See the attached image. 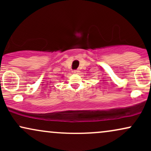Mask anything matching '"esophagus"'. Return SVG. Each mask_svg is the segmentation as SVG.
<instances>
[{
	"label": "esophagus",
	"mask_w": 151,
	"mask_h": 151,
	"mask_svg": "<svg viewBox=\"0 0 151 151\" xmlns=\"http://www.w3.org/2000/svg\"><path fill=\"white\" fill-rule=\"evenodd\" d=\"M72 72H73L74 74H79V70H73V71H72Z\"/></svg>",
	"instance_id": "obj_1"
}]
</instances>
